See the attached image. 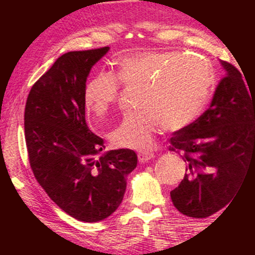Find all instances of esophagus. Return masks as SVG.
I'll list each match as a JSON object with an SVG mask.
<instances>
[{
  "label": "esophagus",
  "instance_id": "esophagus-1",
  "mask_svg": "<svg viewBox=\"0 0 255 255\" xmlns=\"http://www.w3.org/2000/svg\"><path fill=\"white\" fill-rule=\"evenodd\" d=\"M153 157L154 154L151 153V152H140V153L137 154V159H139L140 163H147L148 160H151Z\"/></svg>",
  "mask_w": 255,
  "mask_h": 255
}]
</instances>
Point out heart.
Returning a JSON list of instances; mask_svg holds the SVG:
<instances>
[{
    "label": "heart",
    "mask_w": 255,
    "mask_h": 255,
    "mask_svg": "<svg viewBox=\"0 0 255 255\" xmlns=\"http://www.w3.org/2000/svg\"><path fill=\"white\" fill-rule=\"evenodd\" d=\"M213 68L203 57L181 51L145 50L120 57L115 75L97 73L84 92L86 108L103 116L118 103L121 84L142 86L139 108L125 115L110 133L114 145L146 151L162 126L180 130L200 115L213 83Z\"/></svg>",
    "instance_id": "b5f03b06"
}]
</instances>
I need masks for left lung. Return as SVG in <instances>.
I'll return each mask as SVG.
<instances>
[{
  "label": "left lung",
  "mask_w": 255,
  "mask_h": 255,
  "mask_svg": "<svg viewBox=\"0 0 255 255\" xmlns=\"http://www.w3.org/2000/svg\"><path fill=\"white\" fill-rule=\"evenodd\" d=\"M221 63L227 75L210 108L176 131L169 146L182 152L187 164L183 180L170 192L172 204L193 218H206L227 206L241 188L250 163H255V95L236 67Z\"/></svg>",
  "instance_id": "obj_1"
}]
</instances>
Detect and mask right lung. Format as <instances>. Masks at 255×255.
Masks as SVG:
<instances>
[{"label":"right lung","mask_w":255,"mask_h":255,"mask_svg":"<svg viewBox=\"0 0 255 255\" xmlns=\"http://www.w3.org/2000/svg\"><path fill=\"white\" fill-rule=\"evenodd\" d=\"M109 46L69 51L34 83L25 107V140L32 171L64 212L87 223L103 221L124 199L136 168L129 148H105L85 120L84 92L91 68Z\"/></svg>","instance_id":"obj_1"}]
</instances>
